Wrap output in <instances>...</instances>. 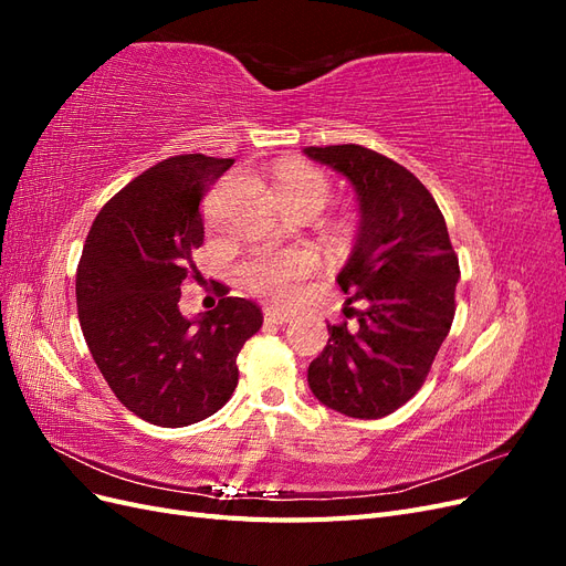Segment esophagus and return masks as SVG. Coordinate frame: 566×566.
<instances>
[{"mask_svg": "<svg viewBox=\"0 0 566 566\" xmlns=\"http://www.w3.org/2000/svg\"><path fill=\"white\" fill-rule=\"evenodd\" d=\"M264 321L273 323V325H285L290 321V314L279 312V310H271V306H266V310H264Z\"/></svg>", "mask_w": 566, "mask_h": 566, "instance_id": "1", "label": "esophagus"}]
</instances>
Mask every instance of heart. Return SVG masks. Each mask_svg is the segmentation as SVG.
<instances>
[{"mask_svg": "<svg viewBox=\"0 0 566 566\" xmlns=\"http://www.w3.org/2000/svg\"><path fill=\"white\" fill-rule=\"evenodd\" d=\"M276 186L285 208H295V205H316L321 210L331 198L328 179L310 165L295 163L281 167ZM316 269L318 254L310 248L256 252L243 264L241 279L254 297L285 306L300 295L302 283L314 276Z\"/></svg>", "mask_w": 566, "mask_h": 566, "instance_id": "obj_1", "label": "heart"}]
</instances>
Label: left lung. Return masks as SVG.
I'll list each match as a JSON object with an SVG mask.
<instances>
[{
    "label": "left lung",
    "instance_id": "left-lung-1",
    "mask_svg": "<svg viewBox=\"0 0 566 566\" xmlns=\"http://www.w3.org/2000/svg\"><path fill=\"white\" fill-rule=\"evenodd\" d=\"M304 156L345 177L358 200V231L337 283L345 316L310 364L314 397L337 413L378 420L422 387L455 314L460 279L447 221L406 167L356 144L310 146ZM361 301V311L348 304Z\"/></svg>",
    "mask_w": 566,
    "mask_h": 566
}]
</instances>
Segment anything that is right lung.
<instances>
[{"label":"right lung","instance_id":"add662e5","mask_svg":"<svg viewBox=\"0 0 566 566\" xmlns=\"http://www.w3.org/2000/svg\"><path fill=\"white\" fill-rule=\"evenodd\" d=\"M231 165L202 153L153 165L104 205L82 250V335L119 403L150 424L217 413L238 385V352L262 328L260 306L227 287L212 312H179L184 281L200 276V200Z\"/></svg>","mask_w":566,"mask_h":566}]
</instances>
